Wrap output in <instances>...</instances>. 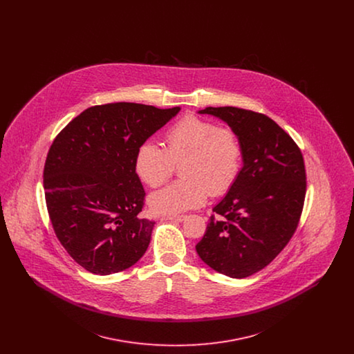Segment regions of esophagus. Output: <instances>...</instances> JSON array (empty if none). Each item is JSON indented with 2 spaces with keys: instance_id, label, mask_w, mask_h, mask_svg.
I'll return each mask as SVG.
<instances>
[{
  "instance_id": "esophagus-1",
  "label": "esophagus",
  "mask_w": 354,
  "mask_h": 354,
  "mask_svg": "<svg viewBox=\"0 0 354 354\" xmlns=\"http://www.w3.org/2000/svg\"><path fill=\"white\" fill-rule=\"evenodd\" d=\"M167 219L174 220V221H183L187 219V216L185 215H169L167 216Z\"/></svg>"
}]
</instances>
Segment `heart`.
Wrapping results in <instances>:
<instances>
[{
    "mask_svg": "<svg viewBox=\"0 0 354 354\" xmlns=\"http://www.w3.org/2000/svg\"><path fill=\"white\" fill-rule=\"evenodd\" d=\"M183 179L152 192L149 204L158 214H179L198 208L209 194L221 196L237 180L243 166V146L231 127L209 119L187 115L166 133V149L145 140L135 152L134 169L142 182L158 187L180 165Z\"/></svg>",
    "mask_w": 354,
    "mask_h": 354,
    "instance_id": "obj_1",
    "label": "heart"
}]
</instances>
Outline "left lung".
I'll return each instance as SVG.
<instances>
[{
	"label": "left lung",
	"instance_id": "obj_1",
	"mask_svg": "<svg viewBox=\"0 0 354 354\" xmlns=\"http://www.w3.org/2000/svg\"><path fill=\"white\" fill-rule=\"evenodd\" d=\"M224 120L243 146L234 187L214 207L196 252L221 274L244 279L284 250L303 212L306 176L295 140L264 114L237 107H205Z\"/></svg>",
	"mask_w": 354,
	"mask_h": 354
}]
</instances>
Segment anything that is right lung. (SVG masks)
Masks as SVG:
<instances>
[{"label":"right lung","mask_w":354,"mask_h":354,"mask_svg":"<svg viewBox=\"0 0 354 354\" xmlns=\"http://www.w3.org/2000/svg\"><path fill=\"white\" fill-rule=\"evenodd\" d=\"M179 111L129 102L93 106L54 139L44 169L46 207L58 240L84 270L117 273L147 251L155 221L139 216L146 192L135 152Z\"/></svg>","instance_id":"add662e5"}]
</instances>
